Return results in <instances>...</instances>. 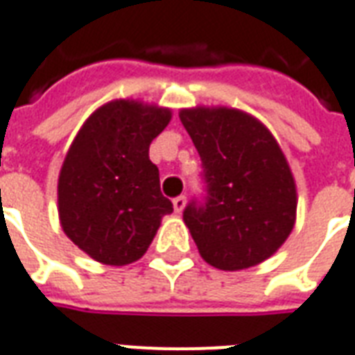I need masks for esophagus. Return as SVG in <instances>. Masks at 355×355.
Wrapping results in <instances>:
<instances>
[{"label": "esophagus", "instance_id": "34e87169", "mask_svg": "<svg viewBox=\"0 0 355 355\" xmlns=\"http://www.w3.org/2000/svg\"><path fill=\"white\" fill-rule=\"evenodd\" d=\"M172 204H174V211H175V214H181V211L185 209L187 198L181 195V196H178V198H174V200H172Z\"/></svg>", "mask_w": 355, "mask_h": 355}]
</instances>
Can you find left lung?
Listing matches in <instances>:
<instances>
[{"mask_svg": "<svg viewBox=\"0 0 355 355\" xmlns=\"http://www.w3.org/2000/svg\"><path fill=\"white\" fill-rule=\"evenodd\" d=\"M200 155L206 202L183 221L198 253L219 270H244L280 250L295 227L297 185L284 151L259 119L234 107L180 111Z\"/></svg>", "mask_w": 355, "mask_h": 355, "instance_id": "obj_1", "label": "left lung"}]
</instances>
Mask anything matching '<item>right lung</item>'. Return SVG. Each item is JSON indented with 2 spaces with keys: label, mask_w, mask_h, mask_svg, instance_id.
<instances>
[{
  "label": "right lung",
  "mask_w": 355,
  "mask_h": 355,
  "mask_svg": "<svg viewBox=\"0 0 355 355\" xmlns=\"http://www.w3.org/2000/svg\"><path fill=\"white\" fill-rule=\"evenodd\" d=\"M172 111L139 100H111L71 141L58 175L62 231L98 263L130 265L144 257L172 202L160 193L149 146Z\"/></svg>",
  "instance_id": "right-lung-1"
}]
</instances>
